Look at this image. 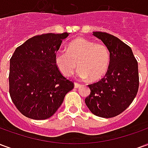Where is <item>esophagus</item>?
Returning a JSON list of instances; mask_svg holds the SVG:
<instances>
[{
  "label": "esophagus",
  "mask_w": 148,
  "mask_h": 148,
  "mask_svg": "<svg viewBox=\"0 0 148 148\" xmlns=\"http://www.w3.org/2000/svg\"><path fill=\"white\" fill-rule=\"evenodd\" d=\"M81 86V84L77 83V82H74V87L75 88H78V87Z\"/></svg>",
  "instance_id": "1"
}]
</instances>
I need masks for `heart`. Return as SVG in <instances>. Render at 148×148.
Masks as SVG:
<instances>
[{
  "label": "heart",
  "mask_w": 148,
  "mask_h": 148,
  "mask_svg": "<svg viewBox=\"0 0 148 148\" xmlns=\"http://www.w3.org/2000/svg\"><path fill=\"white\" fill-rule=\"evenodd\" d=\"M109 62V49L105 44L84 38L74 39L67 46V51H58L55 55V64L64 76H71L77 66L79 77L92 82L106 75Z\"/></svg>",
  "instance_id": "heart-1"
}]
</instances>
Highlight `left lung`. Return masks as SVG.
I'll list each match as a JSON object with an SVG mask.
<instances>
[{"label": "left lung", "instance_id": "8db88e82", "mask_svg": "<svg viewBox=\"0 0 148 148\" xmlns=\"http://www.w3.org/2000/svg\"><path fill=\"white\" fill-rule=\"evenodd\" d=\"M93 35L108 47L110 62L106 76L89 85L90 94L85 102L93 114L114 117L127 109L136 96L138 62L130 47L117 37L101 32H95Z\"/></svg>", "mask_w": 148, "mask_h": 148}]
</instances>
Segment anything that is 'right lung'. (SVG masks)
<instances>
[{"label": "right lung", "mask_w": 148, "mask_h": 148, "mask_svg": "<svg viewBox=\"0 0 148 148\" xmlns=\"http://www.w3.org/2000/svg\"><path fill=\"white\" fill-rule=\"evenodd\" d=\"M69 33H47L27 39L10 58L9 94L22 114L46 120L61 106L73 82L61 74L55 55Z\"/></svg>", "instance_id": "1"}]
</instances>
